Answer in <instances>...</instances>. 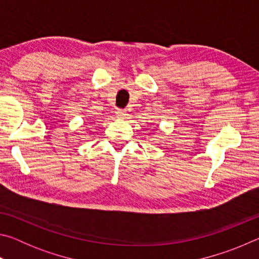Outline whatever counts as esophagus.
Instances as JSON below:
<instances>
[{"label":"esophagus","mask_w":259,"mask_h":259,"mask_svg":"<svg viewBox=\"0 0 259 259\" xmlns=\"http://www.w3.org/2000/svg\"><path fill=\"white\" fill-rule=\"evenodd\" d=\"M116 116L119 117V119H126V117H128V113H126L124 109H117Z\"/></svg>","instance_id":"esophagus-1"}]
</instances>
